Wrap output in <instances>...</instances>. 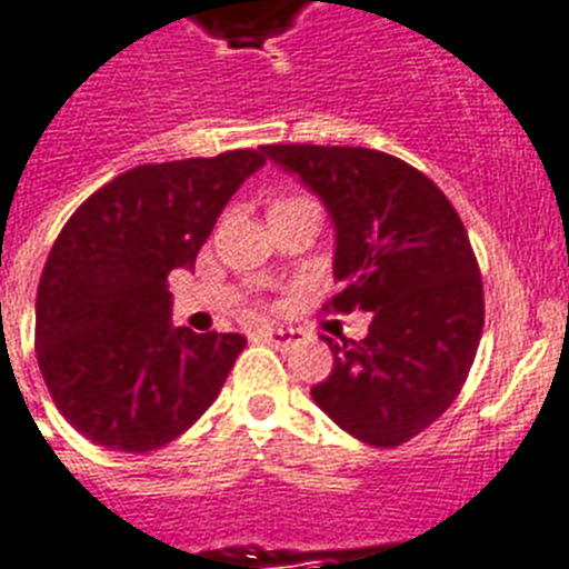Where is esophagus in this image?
Listing matches in <instances>:
<instances>
[{
	"instance_id": "1",
	"label": "esophagus",
	"mask_w": 569,
	"mask_h": 569,
	"mask_svg": "<svg viewBox=\"0 0 569 569\" xmlns=\"http://www.w3.org/2000/svg\"><path fill=\"white\" fill-rule=\"evenodd\" d=\"M258 335L264 337L267 342H273L276 349H290L296 342L302 340V331H296V328H284V326H264Z\"/></svg>"
}]
</instances>
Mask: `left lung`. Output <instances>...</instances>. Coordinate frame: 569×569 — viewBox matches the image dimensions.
<instances>
[{
    "label": "left lung",
    "instance_id": "obj_1",
    "mask_svg": "<svg viewBox=\"0 0 569 569\" xmlns=\"http://www.w3.org/2000/svg\"><path fill=\"white\" fill-rule=\"evenodd\" d=\"M335 223V311H372L363 340L322 337L335 369L311 389L346 433L398 448L459 396L480 346L482 279L457 209L433 180L369 148L267 144Z\"/></svg>",
    "mask_w": 569,
    "mask_h": 569
}]
</instances>
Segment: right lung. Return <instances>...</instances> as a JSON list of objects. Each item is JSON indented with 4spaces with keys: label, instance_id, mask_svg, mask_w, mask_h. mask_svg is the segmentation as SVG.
<instances>
[{
    "label": "right lung",
    "instance_id": "obj_1",
    "mask_svg": "<svg viewBox=\"0 0 569 569\" xmlns=\"http://www.w3.org/2000/svg\"><path fill=\"white\" fill-rule=\"evenodd\" d=\"M264 162L229 150L130 168L60 229L37 288V363L89 442L157 450L218 398L247 337L173 326L168 273L194 270L223 206Z\"/></svg>",
    "mask_w": 569,
    "mask_h": 569
}]
</instances>
